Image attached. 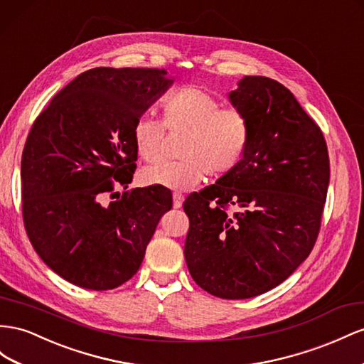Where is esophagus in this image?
Listing matches in <instances>:
<instances>
[{"instance_id":"obj_1","label":"esophagus","mask_w":364,"mask_h":364,"mask_svg":"<svg viewBox=\"0 0 364 364\" xmlns=\"http://www.w3.org/2000/svg\"><path fill=\"white\" fill-rule=\"evenodd\" d=\"M183 194L182 193H173V206L174 208H181L183 203Z\"/></svg>"}]
</instances>
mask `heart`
<instances>
[{
  "instance_id": "obj_1",
  "label": "heart",
  "mask_w": 364,
  "mask_h": 364,
  "mask_svg": "<svg viewBox=\"0 0 364 364\" xmlns=\"http://www.w3.org/2000/svg\"><path fill=\"white\" fill-rule=\"evenodd\" d=\"M162 121L150 114L137 117L132 129L134 149L141 158L156 164L162 159L165 129L171 134L185 133L179 162L146 166L141 179L146 185H162L176 191H188L206 174L222 178L234 171L250 146L248 116L222 102L199 87H181L166 95Z\"/></svg>"
}]
</instances>
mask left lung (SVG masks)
Listing matches in <instances>:
<instances>
[{
	"mask_svg": "<svg viewBox=\"0 0 364 364\" xmlns=\"http://www.w3.org/2000/svg\"><path fill=\"white\" fill-rule=\"evenodd\" d=\"M230 101L248 116L250 146L237 168L185 199L183 254L202 289L242 300L276 288L311 254L329 156L320 127L280 82L245 76Z\"/></svg>",
	"mask_w": 364,
	"mask_h": 364,
	"instance_id": "8db88e82",
	"label": "left lung"
}]
</instances>
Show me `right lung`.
<instances>
[{
  "label": "right lung",
  "mask_w": 364,
  "mask_h": 364,
  "mask_svg": "<svg viewBox=\"0 0 364 364\" xmlns=\"http://www.w3.org/2000/svg\"><path fill=\"white\" fill-rule=\"evenodd\" d=\"M171 84L164 68L96 67L32 125L21 159L24 227L47 267L76 287L107 291L130 280L171 210L161 185L105 203L133 181L134 121Z\"/></svg>",
  "instance_id": "add662e5"
}]
</instances>
